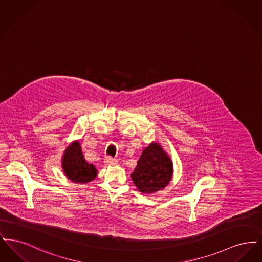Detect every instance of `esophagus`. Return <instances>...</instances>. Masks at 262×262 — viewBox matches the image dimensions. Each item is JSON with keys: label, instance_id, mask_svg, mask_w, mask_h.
Returning <instances> with one entry per match:
<instances>
[{"label": "esophagus", "instance_id": "34e87169", "mask_svg": "<svg viewBox=\"0 0 262 262\" xmlns=\"http://www.w3.org/2000/svg\"><path fill=\"white\" fill-rule=\"evenodd\" d=\"M104 163H105L106 165L113 166V165H117V164H118V161H117V159L112 158L111 156H107V157L104 159Z\"/></svg>", "mask_w": 262, "mask_h": 262}]
</instances>
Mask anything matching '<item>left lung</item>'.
Masks as SVG:
<instances>
[{"label": "left lung", "instance_id": "left-lung-1", "mask_svg": "<svg viewBox=\"0 0 262 262\" xmlns=\"http://www.w3.org/2000/svg\"><path fill=\"white\" fill-rule=\"evenodd\" d=\"M173 176V163L157 142L143 149L130 177L142 193H153L166 187Z\"/></svg>", "mask_w": 262, "mask_h": 262}]
</instances>
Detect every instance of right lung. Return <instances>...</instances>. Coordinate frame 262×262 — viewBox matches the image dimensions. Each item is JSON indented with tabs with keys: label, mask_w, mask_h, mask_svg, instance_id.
<instances>
[{
	"label": "right lung",
	"mask_w": 262,
	"mask_h": 262,
	"mask_svg": "<svg viewBox=\"0 0 262 262\" xmlns=\"http://www.w3.org/2000/svg\"><path fill=\"white\" fill-rule=\"evenodd\" d=\"M62 167L64 174L74 183H89L97 176L94 165L85 161L78 141H74L64 150Z\"/></svg>",
	"instance_id": "right-lung-1"
}]
</instances>
